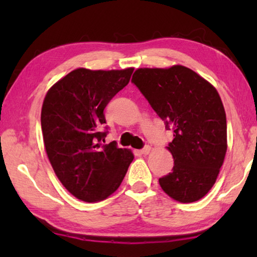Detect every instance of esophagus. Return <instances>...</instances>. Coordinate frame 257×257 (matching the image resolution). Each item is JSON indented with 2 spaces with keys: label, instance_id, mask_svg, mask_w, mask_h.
I'll list each match as a JSON object with an SVG mask.
<instances>
[{
  "label": "esophagus",
  "instance_id": "1",
  "mask_svg": "<svg viewBox=\"0 0 257 257\" xmlns=\"http://www.w3.org/2000/svg\"><path fill=\"white\" fill-rule=\"evenodd\" d=\"M151 152V146H149V145H146L145 147H143V149L141 150V153L142 154H144V155H147Z\"/></svg>",
  "mask_w": 257,
  "mask_h": 257
}]
</instances>
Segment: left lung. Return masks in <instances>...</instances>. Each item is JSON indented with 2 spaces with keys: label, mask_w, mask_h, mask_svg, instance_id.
<instances>
[{
  "label": "left lung",
  "mask_w": 257,
  "mask_h": 257,
  "mask_svg": "<svg viewBox=\"0 0 257 257\" xmlns=\"http://www.w3.org/2000/svg\"><path fill=\"white\" fill-rule=\"evenodd\" d=\"M132 82L175 133L168 146L175 164L159 179L161 188L178 202L198 201L214 185L227 152V118L216 89L184 66L137 69Z\"/></svg>",
  "instance_id": "left-lung-1"
}]
</instances>
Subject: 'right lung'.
Wrapping results in <instances>:
<instances>
[{
    "mask_svg": "<svg viewBox=\"0 0 257 257\" xmlns=\"http://www.w3.org/2000/svg\"><path fill=\"white\" fill-rule=\"evenodd\" d=\"M134 69L79 68L51 87L41 114L45 151L69 193L84 202H98L119 188L134 154L107 135L104 108L128 85Z\"/></svg>",
    "mask_w": 257,
    "mask_h": 257,
    "instance_id": "1",
    "label": "right lung"
}]
</instances>
